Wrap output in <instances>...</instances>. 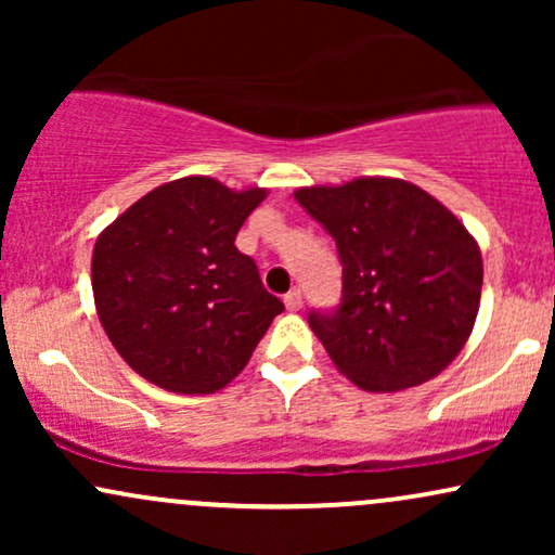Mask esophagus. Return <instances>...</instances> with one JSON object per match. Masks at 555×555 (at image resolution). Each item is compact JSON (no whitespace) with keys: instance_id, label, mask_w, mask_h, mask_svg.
I'll return each mask as SVG.
<instances>
[{"instance_id":"esophagus-1","label":"esophagus","mask_w":555,"mask_h":555,"mask_svg":"<svg viewBox=\"0 0 555 555\" xmlns=\"http://www.w3.org/2000/svg\"><path fill=\"white\" fill-rule=\"evenodd\" d=\"M284 305H286V310H292V313H297V310L302 308V292H299V289L286 292V295H284Z\"/></svg>"}]
</instances>
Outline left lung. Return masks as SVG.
<instances>
[{"label": "left lung", "instance_id": "left-lung-1", "mask_svg": "<svg viewBox=\"0 0 555 555\" xmlns=\"http://www.w3.org/2000/svg\"><path fill=\"white\" fill-rule=\"evenodd\" d=\"M295 197L339 250V310L308 318L339 373L365 391H404L446 371L480 310L482 256L467 227L393 177L313 184Z\"/></svg>", "mask_w": 555, "mask_h": 555}]
</instances>
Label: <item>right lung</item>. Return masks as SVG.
Listing matches in <instances>:
<instances>
[{"label": "right lung", "instance_id": "add662e5", "mask_svg": "<svg viewBox=\"0 0 555 555\" xmlns=\"http://www.w3.org/2000/svg\"><path fill=\"white\" fill-rule=\"evenodd\" d=\"M266 195L182 177L132 203L95 240V313L127 365L154 386L219 391L284 310L234 245Z\"/></svg>", "mask_w": 555, "mask_h": 555}]
</instances>
